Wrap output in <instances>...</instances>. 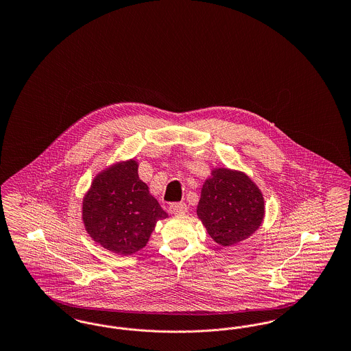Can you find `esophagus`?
<instances>
[{
	"mask_svg": "<svg viewBox=\"0 0 351 351\" xmlns=\"http://www.w3.org/2000/svg\"><path fill=\"white\" fill-rule=\"evenodd\" d=\"M188 210V206L185 202H172L169 205V212L172 215H183Z\"/></svg>",
	"mask_w": 351,
	"mask_h": 351,
	"instance_id": "obj_1",
	"label": "esophagus"
}]
</instances>
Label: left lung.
I'll return each instance as SVG.
<instances>
[{
	"instance_id": "obj_1",
	"label": "left lung",
	"mask_w": 351,
	"mask_h": 351,
	"mask_svg": "<svg viewBox=\"0 0 351 351\" xmlns=\"http://www.w3.org/2000/svg\"><path fill=\"white\" fill-rule=\"evenodd\" d=\"M197 216L217 243L232 246L261 226L265 201L247 175L217 168L202 185Z\"/></svg>"
}]
</instances>
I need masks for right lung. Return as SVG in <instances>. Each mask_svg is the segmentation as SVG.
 Listing matches in <instances>:
<instances>
[{
  "label": "right lung",
  "mask_w": 351,
  "mask_h": 351,
  "mask_svg": "<svg viewBox=\"0 0 351 351\" xmlns=\"http://www.w3.org/2000/svg\"><path fill=\"white\" fill-rule=\"evenodd\" d=\"M167 217L134 160L114 165L93 180L83 202L88 234L106 250L130 255L149 242L156 221Z\"/></svg>",
  "instance_id": "right-lung-1"
}]
</instances>
